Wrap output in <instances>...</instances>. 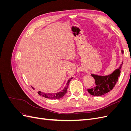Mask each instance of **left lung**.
<instances>
[{
	"mask_svg": "<svg viewBox=\"0 0 131 131\" xmlns=\"http://www.w3.org/2000/svg\"><path fill=\"white\" fill-rule=\"evenodd\" d=\"M122 53H124L123 50L121 51ZM122 64L118 68L115 70L114 72L109 75L101 76L96 74H91L94 79L95 83L94 87L90 89H88V92L92 96H100L110 92L113 89L118 81V78L120 77L121 70L122 68Z\"/></svg>",
	"mask_w": 131,
	"mask_h": 131,
	"instance_id": "obj_1",
	"label": "left lung"
}]
</instances>
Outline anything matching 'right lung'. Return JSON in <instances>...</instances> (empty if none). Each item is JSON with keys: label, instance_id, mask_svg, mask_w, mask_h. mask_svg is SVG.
Wrapping results in <instances>:
<instances>
[{"label": "right lung", "instance_id": "1", "mask_svg": "<svg viewBox=\"0 0 131 131\" xmlns=\"http://www.w3.org/2000/svg\"><path fill=\"white\" fill-rule=\"evenodd\" d=\"M72 78H73L69 79V80H68V81H67V84L66 85V86L61 91H60V92H57V93H47L42 92L41 91H39V92H38V93L40 95V96H41L46 98L50 99V100H58V99L61 98L62 97L64 96L65 94L67 93V90L68 88V85L70 82V81ZM32 88L34 89L33 88Z\"/></svg>", "mask_w": 131, "mask_h": 131}]
</instances>
